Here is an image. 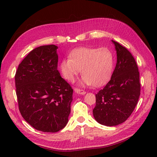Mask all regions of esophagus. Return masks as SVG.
<instances>
[{"label": "esophagus", "mask_w": 157, "mask_h": 157, "mask_svg": "<svg viewBox=\"0 0 157 157\" xmlns=\"http://www.w3.org/2000/svg\"><path fill=\"white\" fill-rule=\"evenodd\" d=\"M74 91L75 93H77V94H78L84 95L86 94V92L84 90H80L79 88H75Z\"/></svg>", "instance_id": "34e87169"}]
</instances>
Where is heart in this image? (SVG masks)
<instances>
[{
  "label": "heart",
  "mask_w": 157,
  "mask_h": 157,
  "mask_svg": "<svg viewBox=\"0 0 157 157\" xmlns=\"http://www.w3.org/2000/svg\"><path fill=\"white\" fill-rule=\"evenodd\" d=\"M113 65V54L107 48L82 47L73 50L69 58L62 60L59 71L67 81L73 82L81 70L79 85L100 86L111 78Z\"/></svg>",
  "instance_id": "heart-1"
}]
</instances>
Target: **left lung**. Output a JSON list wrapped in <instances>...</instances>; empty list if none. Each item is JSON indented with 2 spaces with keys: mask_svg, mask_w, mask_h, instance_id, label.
Returning <instances> with one entry per match:
<instances>
[{
  "mask_svg": "<svg viewBox=\"0 0 157 157\" xmlns=\"http://www.w3.org/2000/svg\"><path fill=\"white\" fill-rule=\"evenodd\" d=\"M117 63L111 80L96 94L93 115L100 124L115 126L125 121L137 105L140 94L138 65L129 51L112 40Z\"/></svg>",
  "mask_w": 157,
  "mask_h": 157,
  "instance_id": "1",
  "label": "left lung"
}]
</instances>
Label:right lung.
Masks as SVG:
<instances>
[{"label": "right lung", "mask_w": 157, "mask_h": 157, "mask_svg": "<svg viewBox=\"0 0 157 157\" xmlns=\"http://www.w3.org/2000/svg\"><path fill=\"white\" fill-rule=\"evenodd\" d=\"M58 47L36 48L19 65L15 80L19 111L29 125L57 132L68 122L73 89L57 69Z\"/></svg>", "instance_id": "1"}]
</instances>
